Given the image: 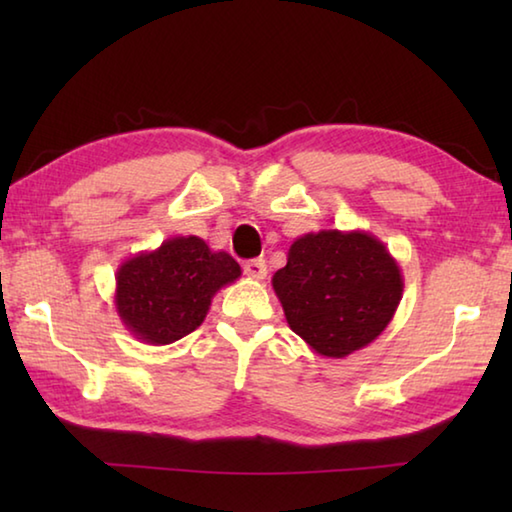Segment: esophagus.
Returning a JSON list of instances; mask_svg holds the SVG:
<instances>
[{"mask_svg":"<svg viewBox=\"0 0 512 512\" xmlns=\"http://www.w3.org/2000/svg\"><path fill=\"white\" fill-rule=\"evenodd\" d=\"M244 273L253 280H264L266 277V262L264 259H250V262L244 264Z\"/></svg>","mask_w":512,"mask_h":512,"instance_id":"1","label":"esophagus"}]
</instances>
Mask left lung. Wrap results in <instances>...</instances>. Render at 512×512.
<instances>
[{"instance_id": "1", "label": "left lung", "mask_w": 512, "mask_h": 512, "mask_svg": "<svg viewBox=\"0 0 512 512\" xmlns=\"http://www.w3.org/2000/svg\"><path fill=\"white\" fill-rule=\"evenodd\" d=\"M271 282L289 327L327 359L375 341L404 291L395 257L366 230L307 232L293 241L287 266Z\"/></svg>"}]
</instances>
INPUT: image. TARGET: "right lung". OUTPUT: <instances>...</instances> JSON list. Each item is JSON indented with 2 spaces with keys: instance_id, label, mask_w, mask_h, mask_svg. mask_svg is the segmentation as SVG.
<instances>
[{
  "instance_id": "right-lung-1",
  "label": "right lung",
  "mask_w": 512,
  "mask_h": 512,
  "mask_svg": "<svg viewBox=\"0 0 512 512\" xmlns=\"http://www.w3.org/2000/svg\"><path fill=\"white\" fill-rule=\"evenodd\" d=\"M241 277V266L201 237H171L160 248L128 257L117 268L115 307L135 339L169 345L192 334L216 291Z\"/></svg>"
}]
</instances>
